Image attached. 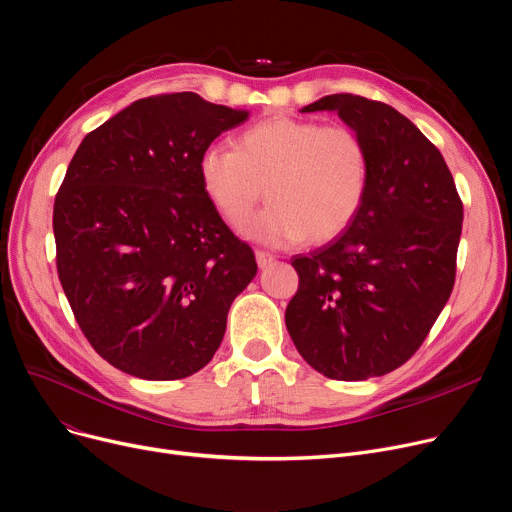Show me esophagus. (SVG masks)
Returning a JSON list of instances; mask_svg holds the SVG:
<instances>
[{
    "mask_svg": "<svg viewBox=\"0 0 512 512\" xmlns=\"http://www.w3.org/2000/svg\"><path fill=\"white\" fill-rule=\"evenodd\" d=\"M255 257H257V265L259 267H267L270 265L274 259H276V255L274 253H270V251H255Z\"/></svg>",
    "mask_w": 512,
    "mask_h": 512,
    "instance_id": "obj_1",
    "label": "esophagus"
}]
</instances>
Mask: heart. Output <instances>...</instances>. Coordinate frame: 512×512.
<instances>
[{"mask_svg": "<svg viewBox=\"0 0 512 512\" xmlns=\"http://www.w3.org/2000/svg\"><path fill=\"white\" fill-rule=\"evenodd\" d=\"M199 178L215 211L234 228L268 184L273 203L242 226L251 240L270 247L305 238L326 242L346 230L363 205L369 155L348 124L272 116L242 130L236 149L207 147Z\"/></svg>", "mask_w": 512, "mask_h": 512, "instance_id": "1", "label": "heart"}]
</instances>
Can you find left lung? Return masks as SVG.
<instances>
[{"label":"left lung","instance_id":"obj_1","mask_svg":"<svg viewBox=\"0 0 512 512\" xmlns=\"http://www.w3.org/2000/svg\"><path fill=\"white\" fill-rule=\"evenodd\" d=\"M338 112L359 132L369 180L355 220L309 257L286 328L330 380L378 378L407 363L444 309L456 276L463 201L438 147L394 107L336 93L303 112Z\"/></svg>","mask_w":512,"mask_h":512}]
</instances>
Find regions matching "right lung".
Instances as JSON below:
<instances>
[{
	"mask_svg": "<svg viewBox=\"0 0 512 512\" xmlns=\"http://www.w3.org/2000/svg\"><path fill=\"white\" fill-rule=\"evenodd\" d=\"M247 112L164 93L134 101L76 149L53 203L56 265L97 355L143 380H182L218 351L253 249L207 199L199 159Z\"/></svg>",
	"mask_w": 512,
	"mask_h": 512,
	"instance_id": "add662e5",
	"label": "right lung"
}]
</instances>
